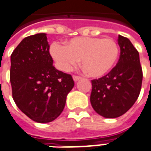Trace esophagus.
<instances>
[{
  "mask_svg": "<svg viewBox=\"0 0 151 151\" xmlns=\"http://www.w3.org/2000/svg\"><path fill=\"white\" fill-rule=\"evenodd\" d=\"M73 80L75 81V82H77V81H78L79 79H81V77L77 75H73Z\"/></svg>",
  "mask_w": 151,
  "mask_h": 151,
  "instance_id": "esophagus-1",
  "label": "esophagus"
}]
</instances>
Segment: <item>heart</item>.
I'll return each mask as SVG.
<instances>
[{
    "instance_id": "b5f03b06",
    "label": "heart",
    "mask_w": 151,
    "mask_h": 151,
    "mask_svg": "<svg viewBox=\"0 0 151 151\" xmlns=\"http://www.w3.org/2000/svg\"><path fill=\"white\" fill-rule=\"evenodd\" d=\"M50 53L57 68L70 72L81 58V64L87 73L93 78L105 75L117 63L119 47L114 40L99 37H76L64 46L54 42Z\"/></svg>"
}]
</instances>
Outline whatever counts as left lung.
I'll return each mask as SVG.
<instances>
[{
    "label": "left lung",
    "instance_id": "left-lung-1",
    "mask_svg": "<svg viewBox=\"0 0 151 151\" xmlns=\"http://www.w3.org/2000/svg\"><path fill=\"white\" fill-rule=\"evenodd\" d=\"M120 55L112 70L92 80L90 102L93 109L105 118H117L133 106L139 95L143 72L139 56L131 42L119 36Z\"/></svg>",
    "mask_w": 151,
    "mask_h": 151
}]
</instances>
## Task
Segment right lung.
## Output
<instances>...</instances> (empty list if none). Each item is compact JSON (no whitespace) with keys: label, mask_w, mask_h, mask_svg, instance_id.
<instances>
[{"label":"right lung","mask_w":151,"mask_h":151,"mask_svg":"<svg viewBox=\"0 0 151 151\" xmlns=\"http://www.w3.org/2000/svg\"><path fill=\"white\" fill-rule=\"evenodd\" d=\"M45 33L25 37L11 55L10 80L17 106L31 119L48 123L63 110L74 86L70 74L56 69Z\"/></svg>","instance_id":"1"}]
</instances>
